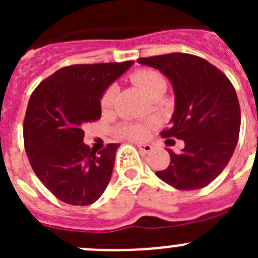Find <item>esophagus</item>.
Wrapping results in <instances>:
<instances>
[{"label": "esophagus", "instance_id": "1", "mask_svg": "<svg viewBox=\"0 0 258 258\" xmlns=\"http://www.w3.org/2000/svg\"><path fill=\"white\" fill-rule=\"evenodd\" d=\"M138 149H140V152H142V154H151L154 147L151 145H138Z\"/></svg>", "mask_w": 258, "mask_h": 258}]
</instances>
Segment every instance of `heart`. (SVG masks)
<instances>
[{
	"mask_svg": "<svg viewBox=\"0 0 258 258\" xmlns=\"http://www.w3.org/2000/svg\"><path fill=\"white\" fill-rule=\"evenodd\" d=\"M132 81L136 84L138 88L143 92L146 97H149L151 93L164 89L165 90V79L163 75L159 74L155 70H138L132 75ZM113 97H115V88H108L103 93L101 98V108L103 112L109 111L112 107ZM118 133L121 136L131 138V140H142L147 133V126L142 124H134V122H127L118 127Z\"/></svg>",
	"mask_w": 258,
	"mask_h": 258,
	"instance_id": "b5f03b06",
	"label": "heart"
}]
</instances>
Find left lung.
<instances>
[{"instance_id": "left-lung-1", "label": "left lung", "mask_w": 258, "mask_h": 258, "mask_svg": "<svg viewBox=\"0 0 258 258\" xmlns=\"http://www.w3.org/2000/svg\"><path fill=\"white\" fill-rule=\"evenodd\" d=\"M137 61L169 79L174 112L163 136L184 142L179 154L168 150L169 166L156 175L177 190L206 187L226 168L238 143L240 107L235 89L218 68L191 54L172 52Z\"/></svg>"}]
</instances>
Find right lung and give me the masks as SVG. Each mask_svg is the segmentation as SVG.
Here are the masks:
<instances>
[{
  "instance_id": "1",
  "label": "right lung",
  "mask_w": 258,
  "mask_h": 258,
  "mask_svg": "<svg viewBox=\"0 0 258 258\" xmlns=\"http://www.w3.org/2000/svg\"><path fill=\"white\" fill-rule=\"evenodd\" d=\"M133 60L60 68L32 93L23 137L32 169L45 187L71 206L97 202L111 179L117 143L95 154L83 126L101 118V98Z\"/></svg>"
}]
</instances>
